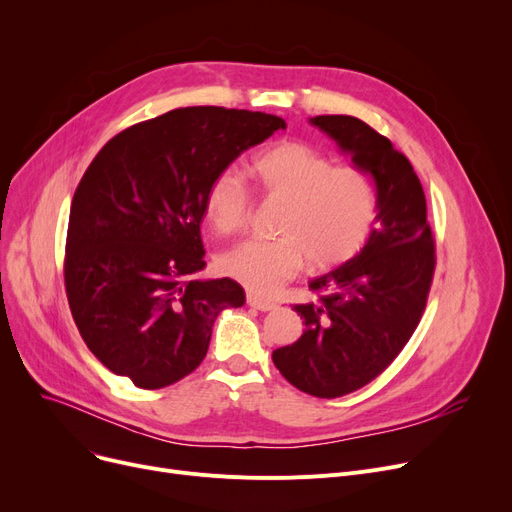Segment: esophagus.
<instances>
[{
    "label": "esophagus",
    "mask_w": 512,
    "mask_h": 512,
    "mask_svg": "<svg viewBox=\"0 0 512 512\" xmlns=\"http://www.w3.org/2000/svg\"><path fill=\"white\" fill-rule=\"evenodd\" d=\"M247 303H249V307L259 309V311H272V309L276 307L274 301L265 299V297H259V294H255V292H249V294H247Z\"/></svg>",
    "instance_id": "obj_1"
}]
</instances>
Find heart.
I'll list each match as a JSON object with an SVG mask.
<instances>
[{
    "label": "heart",
    "instance_id": "heart-1",
    "mask_svg": "<svg viewBox=\"0 0 512 512\" xmlns=\"http://www.w3.org/2000/svg\"><path fill=\"white\" fill-rule=\"evenodd\" d=\"M249 174L263 193L284 199L278 238L245 240L220 257L226 276L267 294L301 270L330 267L353 257L378 215V184L361 166H332L311 143L284 139L259 151ZM205 215L220 234L247 224L249 195L234 172L215 176L205 193Z\"/></svg>",
    "mask_w": 512,
    "mask_h": 512
}]
</instances>
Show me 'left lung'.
<instances>
[{
    "instance_id": "8db88e82",
    "label": "left lung",
    "mask_w": 512,
    "mask_h": 512,
    "mask_svg": "<svg viewBox=\"0 0 512 512\" xmlns=\"http://www.w3.org/2000/svg\"><path fill=\"white\" fill-rule=\"evenodd\" d=\"M309 122L378 184V215L361 253L309 282L317 297L294 305L305 319L303 336L272 355L294 388L336 398L378 378L413 336L432 286L436 247L423 186L405 155L359 118Z\"/></svg>"
}]
</instances>
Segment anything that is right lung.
I'll list each match as a JSON object with an SVG mask.
<instances>
[{"label": "right lung", "mask_w": 512, "mask_h": 512, "mask_svg": "<svg viewBox=\"0 0 512 512\" xmlns=\"http://www.w3.org/2000/svg\"><path fill=\"white\" fill-rule=\"evenodd\" d=\"M284 128L261 112L178 107L91 161L70 207L64 280L80 336L112 373L145 390L182 380L205 359L213 321L245 303L238 282L199 276L205 193Z\"/></svg>", "instance_id": "obj_1"}]
</instances>
